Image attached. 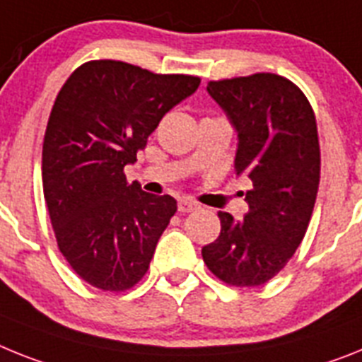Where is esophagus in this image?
<instances>
[{
    "label": "esophagus",
    "mask_w": 362,
    "mask_h": 362,
    "mask_svg": "<svg viewBox=\"0 0 362 362\" xmlns=\"http://www.w3.org/2000/svg\"><path fill=\"white\" fill-rule=\"evenodd\" d=\"M177 209L179 212H194L199 209V205L196 202H192V199H188V197H183V199H179Z\"/></svg>",
    "instance_id": "1"
}]
</instances>
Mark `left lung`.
<instances>
[{
    "mask_svg": "<svg viewBox=\"0 0 362 362\" xmlns=\"http://www.w3.org/2000/svg\"><path fill=\"white\" fill-rule=\"evenodd\" d=\"M206 91L238 134L234 168L251 179L249 212H218L221 233L202 249L212 274L236 287L269 282L300 245L319 192L320 146L313 107L273 73L212 80Z\"/></svg>",
    "mask_w": 362,
    "mask_h": 362,
    "instance_id": "obj_1",
    "label": "left lung"
}]
</instances>
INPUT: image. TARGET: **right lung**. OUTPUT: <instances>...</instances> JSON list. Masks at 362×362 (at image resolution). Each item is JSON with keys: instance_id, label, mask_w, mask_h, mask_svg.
<instances>
[{"instance_id": "1", "label": "right lung", "mask_w": 362, "mask_h": 362, "mask_svg": "<svg viewBox=\"0 0 362 362\" xmlns=\"http://www.w3.org/2000/svg\"><path fill=\"white\" fill-rule=\"evenodd\" d=\"M199 82L91 60L62 86L43 137V196L58 249L93 287L126 291L146 274L177 203L129 185L124 166Z\"/></svg>"}]
</instances>
